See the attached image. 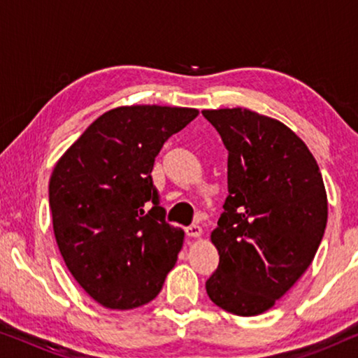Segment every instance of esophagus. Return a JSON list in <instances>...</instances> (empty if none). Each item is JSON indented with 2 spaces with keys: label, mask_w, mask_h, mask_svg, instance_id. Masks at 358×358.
Segmentation results:
<instances>
[{
  "label": "esophagus",
  "mask_w": 358,
  "mask_h": 358,
  "mask_svg": "<svg viewBox=\"0 0 358 358\" xmlns=\"http://www.w3.org/2000/svg\"><path fill=\"white\" fill-rule=\"evenodd\" d=\"M185 234H187L189 238H200L202 236V228H200L199 224H190V227L185 229Z\"/></svg>",
  "instance_id": "34e87169"
}]
</instances>
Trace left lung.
I'll list each match as a JSON object with an SVG mask.
<instances>
[{
	"label": "left lung",
	"instance_id": "8db88e82",
	"mask_svg": "<svg viewBox=\"0 0 358 358\" xmlns=\"http://www.w3.org/2000/svg\"><path fill=\"white\" fill-rule=\"evenodd\" d=\"M228 150V192L210 234L220 264L205 283L222 310H271L311 266L327 223V194L315 156L280 120L257 112L205 109Z\"/></svg>",
	"mask_w": 358,
	"mask_h": 358
}]
</instances>
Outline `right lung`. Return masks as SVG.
Wrapping results in <instances>:
<instances>
[{
	"label": "right lung",
	"instance_id": "right-lung-1",
	"mask_svg": "<svg viewBox=\"0 0 358 358\" xmlns=\"http://www.w3.org/2000/svg\"><path fill=\"white\" fill-rule=\"evenodd\" d=\"M192 107L120 106L92 122L57 161L48 182L53 233L68 271L110 310L155 300L184 231L164 222L151 171Z\"/></svg>",
	"mask_w": 358,
	"mask_h": 358
}]
</instances>
